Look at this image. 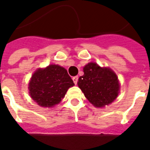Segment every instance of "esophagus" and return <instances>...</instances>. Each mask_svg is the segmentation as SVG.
<instances>
[{"label":"esophagus","mask_w":150,"mask_h":150,"mask_svg":"<svg viewBox=\"0 0 150 150\" xmlns=\"http://www.w3.org/2000/svg\"><path fill=\"white\" fill-rule=\"evenodd\" d=\"M72 80H73V82H74V83L76 85L78 82V80H79V77H78V76H75V77L72 78Z\"/></svg>","instance_id":"obj_1"}]
</instances>
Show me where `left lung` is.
<instances>
[{
	"label": "left lung",
	"mask_w": 150,
	"mask_h": 150,
	"mask_svg": "<svg viewBox=\"0 0 150 150\" xmlns=\"http://www.w3.org/2000/svg\"><path fill=\"white\" fill-rule=\"evenodd\" d=\"M78 86L86 99L96 107H103L117 97L120 89L117 76L109 68L90 62L83 68Z\"/></svg>",
	"instance_id": "1"
}]
</instances>
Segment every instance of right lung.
<instances>
[{
    "label": "right lung",
    "mask_w": 150,
    "mask_h": 150,
    "mask_svg": "<svg viewBox=\"0 0 150 150\" xmlns=\"http://www.w3.org/2000/svg\"><path fill=\"white\" fill-rule=\"evenodd\" d=\"M74 85L65 68L50 64L33 73L28 88L31 98L39 106L52 107L61 102Z\"/></svg>",
    "instance_id": "right-lung-1"
}]
</instances>
